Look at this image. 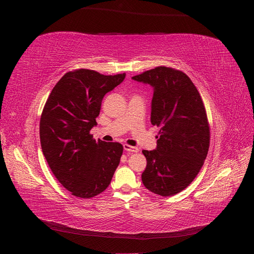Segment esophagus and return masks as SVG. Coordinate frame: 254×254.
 <instances>
[{
	"instance_id": "obj_1",
	"label": "esophagus",
	"mask_w": 254,
	"mask_h": 254,
	"mask_svg": "<svg viewBox=\"0 0 254 254\" xmlns=\"http://www.w3.org/2000/svg\"><path fill=\"white\" fill-rule=\"evenodd\" d=\"M124 149L128 152H137V151H139V148H137V147H134V146H130V145H127V144H124Z\"/></svg>"
}]
</instances>
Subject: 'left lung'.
<instances>
[{"instance_id":"obj_1","label":"left lung","mask_w":254,"mask_h":254,"mask_svg":"<svg viewBox=\"0 0 254 254\" xmlns=\"http://www.w3.org/2000/svg\"><path fill=\"white\" fill-rule=\"evenodd\" d=\"M153 89L150 122L160 127L157 147L143 150L147 160L142 181L160 196H173L195 179L210 145V129L202 99L189 76L158 66L133 76Z\"/></svg>"}]
</instances>
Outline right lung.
<instances>
[{
    "mask_svg": "<svg viewBox=\"0 0 254 254\" xmlns=\"http://www.w3.org/2000/svg\"><path fill=\"white\" fill-rule=\"evenodd\" d=\"M126 74L106 76L92 70L67 72L56 83L40 120L42 152L57 180L74 196L91 198L110 184L123 146L93 140L104 96Z\"/></svg>",
    "mask_w": 254,
    "mask_h": 254,
    "instance_id": "obj_1",
    "label": "right lung"
}]
</instances>
